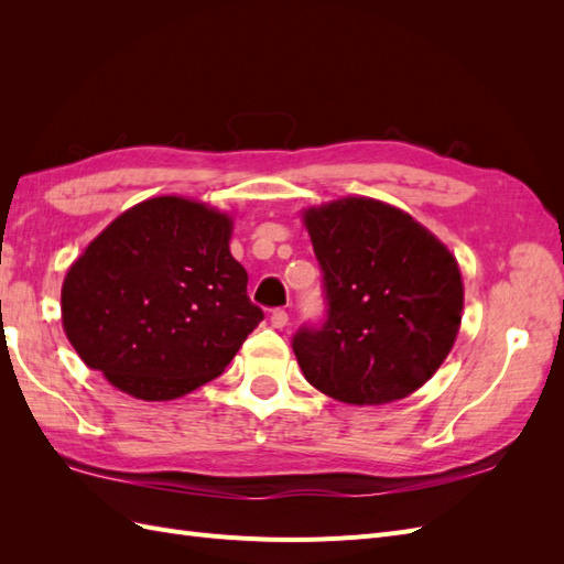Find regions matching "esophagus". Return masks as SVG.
Instances as JSON below:
<instances>
[{"instance_id": "1", "label": "esophagus", "mask_w": 564, "mask_h": 564, "mask_svg": "<svg viewBox=\"0 0 564 564\" xmlns=\"http://www.w3.org/2000/svg\"><path fill=\"white\" fill-rule=\"evenodd\" d=\"M270 324H272V327H275V329H284L286 327V324H289V315H286V311H272V315H270Z\"/></svg>"}]
</instances>
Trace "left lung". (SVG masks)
I'll return each mask as SVG.
<instances>
[{
    "mask_svg": "<svg viewBox=\"0 0 564 564\" xmlns=\"http://www.w3.org/2000/svg\"><path fill=\"white\" fill-rule=\"evenodd\" d=\"M327 317L292 340L311 386L348 404L412 395L445 362L464 311L452 251L416 220L367 197L303 214Z\"/></svg>",
    "mask_w": 564,
    "mask_h": 564,
    "instance_id": "1",
    "label": "left lung"
}]
</instances>
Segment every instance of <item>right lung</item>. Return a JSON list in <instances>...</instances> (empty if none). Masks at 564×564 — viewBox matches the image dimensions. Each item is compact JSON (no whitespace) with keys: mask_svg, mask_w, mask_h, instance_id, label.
Wrapping results in <instances>:
<instances>
[{"mask_svg":"<svg viewBox=\"0 0 564 564\" xmlns=\"http://www.w3.org/2000/svg\"><path fill=\"white\" fill-rule=\"evenodd\" d=\"M230 232L226 214L183 197L117 216L63 282V329L84 365L148 402L220 377L263 319Z\"/></svg>","mask_w":564,"mask_h":564,"instance_id":"right-lung-1","label":"right lung"}]
</instances>
